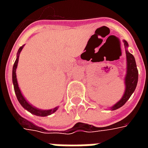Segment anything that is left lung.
Segmentation results:
<instances>
[{
  "label": "left lung",
  "instance_id": "obj_1",
  "mask_svg": "<svg viewBox=\"0 0 148 148\" xmlns=\"http://www.w3.org/2000/svg\"><path fill=\"white\" fill-rule=\"evenodd\" d=\"M126 53V60H127V67H126V75L124 77V85H125V90L124 94L120 101L115 104L114 106H111L109 109L110 110H116L124 106L132 94L134 93L136 90L138 82V70L136 67V63L134 56L130 52L128 51V43L126 40H123Z\"/></svg>",
  "mask_w": 148,
  "mask_h": 148
}]
</instances>
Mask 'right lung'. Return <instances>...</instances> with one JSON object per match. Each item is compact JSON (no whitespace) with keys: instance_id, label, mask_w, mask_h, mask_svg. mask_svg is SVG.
Wrapping results in <instances>:
<instances>
[{"instance_id":"add662e5","label":"right lung","mask_w":148,"mask_h":148,"mask_svg":"<svg viewBox=\"0 0 148 148\" xmlns=\"http://www.w3.org/2000/svg\"><path fill=\"white\" fill-rule=\"evenodd\" d=\"M24 45H23L22 47H21L19 48V50H18L17 55H16V61H15L14 62V65H13V67H12V83H13V86H14L15 93H16V95L18 101L20 102V104H21V106H23V108H24V109H26L27 111L31 112L32 114L36 115V116H47L49 115H51L52 113H54L55 112L57 111L58 109V106L55 107L54 109H47V110L38 109L36 107H35V106H32V104H30V102L27 101V100H26V98L24 97V95L22 94L21 90H20V88H19L16 71V68H17L20 54H21L22 49L24 48Z\"/></svg>"}]
</instances>
